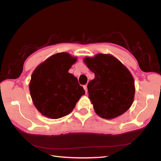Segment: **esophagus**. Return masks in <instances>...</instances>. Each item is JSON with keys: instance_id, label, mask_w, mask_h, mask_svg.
Here are the masks:
<instances>
[{"instance_id": "obj_1", "label": "esophagus", "mask_w": 161, "mask_h": 161, "mask_svg": "<svg viewBox=\"0 0 161 161\" xmlns=\"http://www.w3.org/2000/svg\"><path fill=\"white\" fill-rule=\"evenodd\" d=\"M83 88H84V89H85V92H86V93H87V92H88L87 86H86V85H85L84 86H83Z\"/></svg>"}]
</instances>
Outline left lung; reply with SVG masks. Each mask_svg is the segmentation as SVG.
<instances>
[{"instance_id": "8db88e82", "label": "left lung", "mask_w": 161, "mask_h": 161, "mask_svg": "<svg viewBox=\"0 0 161 161\" xmlns=\"http://www.w3.org/2000/svg\"><path fill=\"white\" fill-rule=\"evenodd\" d=\"M83 61L95 75L87 88L97 114L110 120L127 111L133 103L135 93L134 78L129 70L109 54L86 57Z\"/></svg>"}]
</instances>
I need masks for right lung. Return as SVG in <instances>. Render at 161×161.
Here are the masks:
<instances>
[{
	"label": "right lung",
	"mask_w": 161,
	"mask_h": 161,
	"mask_svg": "<svg viewBox=\"0 0 161 161\" xmlns=\"http://www.w3.org/2000/svg\"><path fill=\"white\" fill-rule=\"evenodd\" d=\"M77 57L58 53L48 57L33 71L29 91L35 107L43 116L57 119L70 114L85 94L78 80L69 73Z\"/></svg>",
	"instance_id": "right-lung-1"
}]
</instances>
